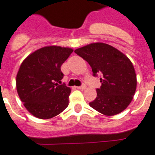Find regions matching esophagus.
<instances>
[{
    "label": "esophagus",
    "mask_w": 155,
    "mask_h": 155,
    "mask_svg": "<svg viewBox=\"0 0 155 155\" xmlns=\"http://www.w3.org/2000/svg\"><path fill=\"white\" fill-rule=\"evenodd\" d=\"M85 88H86V85L85 84H83L81 86H79V87H77L78 89H81V90H83V89H85Z\"/></svg>",
    "instance_id": "obj_1"
}]
</instances>
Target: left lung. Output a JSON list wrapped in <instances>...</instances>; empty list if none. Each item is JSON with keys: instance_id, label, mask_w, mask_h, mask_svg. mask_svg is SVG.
<instances>
[{"instance_id": "obj_1", "label": "left lung", "mask_w": 155, "mask_h": 155, "mask_svg": "<svg viewBox=\"0 0 155 155\" xmlns=\"http://www.w3.org/2000/svg\"><path fill=\"white\" fill-rule=\"evenodd\" d=\"M90 65L93 76L102 74L101 86L97 97L89 105L105 115H114L124 110L132 101L137 88V75L133 63L113 46L93 43L75 50Z\"/></svg>"}]
</instances>
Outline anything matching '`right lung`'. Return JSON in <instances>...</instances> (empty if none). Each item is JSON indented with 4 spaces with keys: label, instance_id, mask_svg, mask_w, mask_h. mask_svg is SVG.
I'll return each instance as SVG.
<instances>
[{
    "label": "right lung",
    "instance_id": "add662e5",
    "mask_svg": "<svg viewBox=\"0 0 155 155\" xmlns=\"http://www.w3.org/2000/svg\"><path fill=\"white\" fill-rule=\"evenodd\" d=\"M72 49L47 46L31 54L22 62L16 77L18 96L26 109L39 119L56 116L68 106L71 88L59 84L61 66Z\"/></svg>",
    "mask_w": 155,
    "mask_h": 155
}]
</instances>
